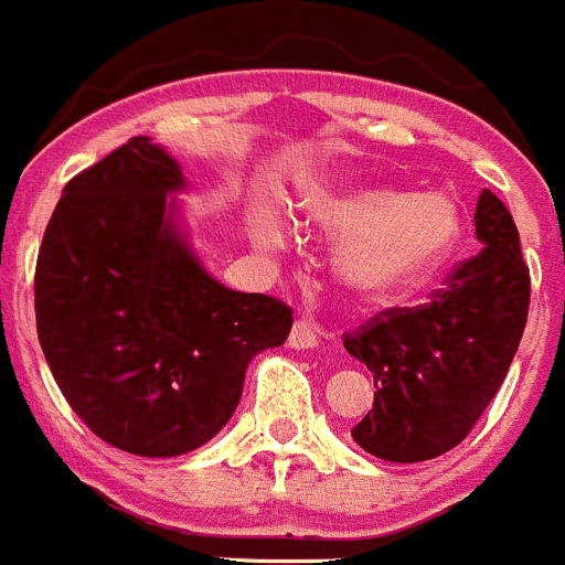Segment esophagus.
<instances>
[{
  "label": "esophagus",
  "mask_w": 565,
  "mask_h": 565,
  "mask_svg": "<svg viewBox=\"0 0 565 565\" xmlns=\"http://www.w3.org/2000/svg\"><path fill=\"white\" fill-rule=\"evenodd\" d=\"M288 345L291 349H317L320 345V326H315L311 320H297L294 322L291 334H288Z\"/></svg>",
  "instance_id": "34e87169"
}]
</instances>
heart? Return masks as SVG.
<instances>
[{
	"instance_id": "heart-1",
	"label": "heart",
	"mask_w": 565,
	"mask_h": 565,
	"mask_svg": "<svg viewBox=\"0 0 565 565\" xmlns=\"http://www.w3.org/2000/svg\"><path fill=\"white\" fill-rule=\"evenodd\" d=\"M308 220L340 236V279L371 300H392L426 286L460 239V211L446 194H399L394 188L349 185L315 177L297 188ZM268 225V243H279Z\"/></svg>"
}]
</instances>
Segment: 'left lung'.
Returning <instances> with one entry per match:
<instances>
[{
	"instance_id": "1",
	"label": "left lung",
	"mask_w": 565,
	"mask_h": 565,
	"mask_svg": "<svg viewBox=\"0 0 565 565\" xmlns=\"http://www.w3.org/2000/svg\"><path fill=\"white\" fill-rule=\"evenodd\" d=\"M475 231L483 248L448 274L431 302L388 308L342 340L377 388L351 437L380 460H431L466 440L518 354L532 279L518 225L489 188Z\"/></svg>"
}]
</instances>
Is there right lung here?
Wrapping results in <instances>:
<instances>
[{"instance_id":"1","label":"right lung","mask_w":565,"mask_h":565,"mask_svg":"<svg viewBox=\"0 0 565 565\" xmlns=\"http://www.w3.org/2000/svg\"><path fill=\"white\" fill-rule=\"evenodd\" d=\"M177 159L134 137L76 173L42 236L36 334L85 426L139 457L188 455L231 420L245 369L282 345L291 308L216 282L168 194Z\"/></svg>"}]
</instances>
